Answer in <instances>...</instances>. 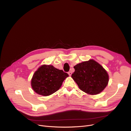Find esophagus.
Masks as SVG:
<instances>
[{
    "label": "esophagus",
    "instance_id": "esophagus-1",
    "mask_svg": "<svg viewBox=\"0 0 131 131\" xmlns=\"http://www.w3.org/2000/svg\"><path fill=\"white\" fill-rule=\"evenodd\" d=\"M68 74H69V76H71V74H72V72H71V71H69L68 72Z\"/></svg>",
    "mask_w": 131,
    "mask_h": 131
}]
</instances>
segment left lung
I'll return each mask as SVG.
<instances>
[{
	"mask_svg": "<svg viewBox=\"0 0 131 131\" xmlns=\"http://www.w3.org/2000/svg\"><path fill=\"white\" fill-rule=\"evenodd\" d=\"M71 77L81 90L91 95L99 94L106 88L109 76L105 69L93 60L77 64L73 67Z\"/></svg>",
	"mask_w": 131,
	"mask_h": 131,
	"instance_id": "1",
	"label": "left lung"
}]
</instances>
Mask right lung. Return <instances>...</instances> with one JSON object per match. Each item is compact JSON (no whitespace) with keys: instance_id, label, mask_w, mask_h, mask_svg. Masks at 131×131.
<instances>
[{"instance_id":"add662e5","label":"right lung","mask_w":131,"mask_h":131,"mask_svg":"<svg viewBox=\"0 0 131 131\" xmlns=\"http://www.w3.org/2000/svg\"><path fill=\"white\" fill-rule=\"evenodd\" d=\"M68 74L52 65H42L34 74L31 84L38 94L49 96L57 92Z\"/></svg>"}]
</instances>
